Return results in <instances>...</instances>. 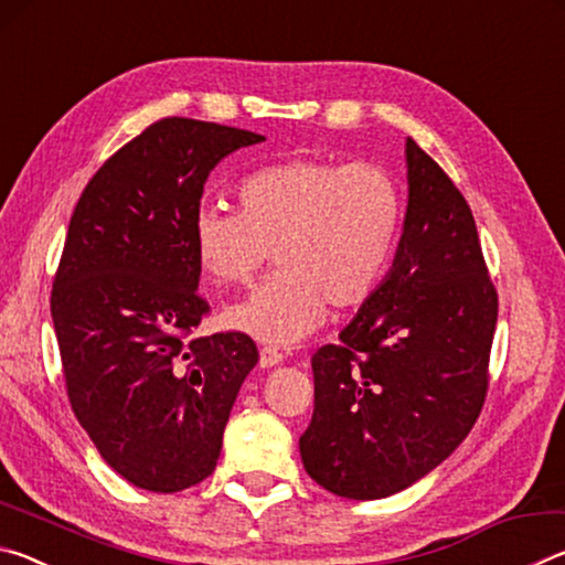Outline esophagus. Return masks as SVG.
<instances>
[{
  "label": "esophagus",
  "instance_id": "esophagus-1",
  "mask_svg": "<svg viewBox=\"0 0 565 565\" xmlns=\"http://www.w3.org/2000/svg\"><path fill=\"white\" fill-rule=\"evenodd\" d=\"M284 361V353L279 351V349H274V347H262V351H259V363H262V369H271V366H276V363H281Z\"/></svg>",
  "mask_w": 565,
  "mask_h": 565
}]
</instances>
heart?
Masks as SVG:
<instances>
[{
	"mask_svg": "<svg viewBox=\"0 0 565 565\" xmlns=\"http://www.w3.org/2000/svg\"><path fill=\"white\" fill-rule=\"evenodd\" d=\"M236 209L194 218L199 269L216 289L248 286L276 252L281 271L224 321L276 347L317 331L329 303L353 311L384 284L394 262L404 194L371 161L299 157L264 167L236 184Z\"/></svg>",
	"mask_w": 565,
	"mask_h": 565,
	"instance_id": "1",
	"label": "heart"
}]
</instances>
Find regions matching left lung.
<instances>
[{"label": "left lung", "instance_id": "1", "mask_svg": "<svg viewBox=\"0 0 565 565\" xmlns=\"http://www.w3.org/2000/svg\"><path fill=\"white\" fill-rule=\"evenodd\" d=\"M408 206L394 269L339 343L311 356L306 473L343 499H386L446 461L489 394L499 294L471 206L406 141Z\"/></svg>", "mask_w": 565, "mask_h": 565}]
</instances>
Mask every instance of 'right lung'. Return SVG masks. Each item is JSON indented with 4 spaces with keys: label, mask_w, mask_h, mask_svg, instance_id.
Here are the masks:
<instances>
[{
    "label": "right lung",
    "mask_w": 565,
    "mask_h": 565,
    "mask_svg": "<svg viewBox=\"0 0 565 565\" xmlns=\"http://www.w3.org/2000/svg\"><path fill=\"white\" fill-rule=\"evenodd\" d=\"M262 134L167 117L127 141L84 186L52 284V321L74 416L129 483L177 493L214 473L252 337H194V218L204 181Z\"/></svg>",
    "instance_id": "obj_1"
}]
</instances>
